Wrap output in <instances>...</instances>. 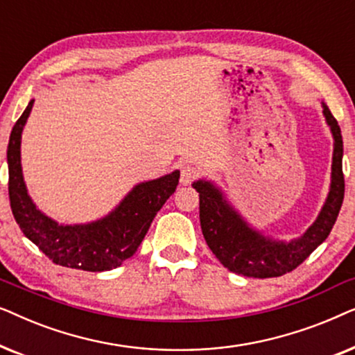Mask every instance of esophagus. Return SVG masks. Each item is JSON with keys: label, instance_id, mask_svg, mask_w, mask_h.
I'll list each match as a JSON object with an SVG mask.
<instances>
[{"label": "esophagus", "instance_id": "1", "mask_svg": "<svg viewBox=\"0 0 355 355\" xmlns=\"http://www.w3.org/2000/svg\"><path fill=\"white\" fill-rule=\"evenodd\" d=\"M198 174H200V171H198V168L196 166V164H192V163L182 164L181 166V182L187 186V184L196 181V179L198 178Z\"/></svg>", "mask_w": 355, "mask_h": 355}]
</instances>
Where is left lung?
<instances>
[{
  "label": "left lung",
  "instance_id": "8db88e82",
  "mask_svg": "<svg viewBox=\"0 0 355 355\" xmlns=\"http://www.w3.org/2000/svg\"><path fill=\"white\" fill-rule=\"evenodd\" d=\"M322 106L334 139L331 186L317 220L297 239L284 242L263 236L249 226L211 181L198 179L192 184L200 197L203 237L216 259L232 273L249 278L283 276L297 268L331 232L344 200L343 135L331 111L324 103Z\"/></svg>",
  "mask_w": 355,
  "mask_h": 355
}]
</instances>
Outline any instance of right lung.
<instances>
[{
	"label": "right lung",
	"mask_w": 355,
	"mask_h": 355,
	"mask_svg": "<svg viewBox=\"0 0 355 355\" xmlns=\"http://www.w3.org/2000/svg\"><path fill=\"white\" fill-rule=\"evenodd\" d=\"M32 106L33 100L14 124L8 145L9 202L14 220L24 236L53 263L85 271L118 268L137 252L155 215L176 191L179 171L137 184L113 211L100 220L87 225H60L38 210L24 182L21 137Z\"/></svg>",
	"instance_id": "right-lung-1"
}]
</instances>
